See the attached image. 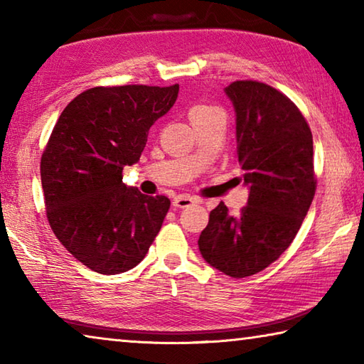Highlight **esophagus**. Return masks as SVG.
<instances>
[{
	"instance_id": "1",
	"label": "esophagus",
	"mask_w": 364,
	"mask_h": 364,
	"mask_svg": "<svg viewBox=\"0 0 364 364\" xmlns=\"http://www.w3.org/2000/svg\"><path fill=\"white\" fill-rule=\"evenodd\" d=\"M196 202H197V199H194V197L181 194V196L175 197L173 202H171V205L176 207V208H184V207H189L191 204H196Z\"/></svg>"
}]
</instances>
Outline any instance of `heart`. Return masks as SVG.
<instances>
[{"instance_id": "1", "label": "heart", "mask_w": 364, "mask_h": 364, "mask_svg": "<svg viewBox=\"0 0 364 364\" xmlns=\"http://www.w3.org/2000/svg\"><path fill=\"white\" fill-rule=\"evenodd\" d=\"M212 107H208V106H194L193 109L189 110V117L191 115H194V114H199V112H204V110H210Z\"/></svg>"}]
</instances>
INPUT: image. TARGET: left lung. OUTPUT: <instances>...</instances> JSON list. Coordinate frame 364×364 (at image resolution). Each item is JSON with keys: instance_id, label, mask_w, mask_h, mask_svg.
<instances>
[{"instance_id": "obj_1", "label": "left lung", "mask_w": 364, "mask_h": 364, "mask_svg": "<svg viewBox=\"0 0 364 364\" xmlns=\"http://www.w3.org/2000/svg\"><path fill=\"white\" fill-rule=\"evenodd\" d=\"M236 112V143L249 199L237 217L220 204L199 236L210 267L231 278L252 276L294 241L315 197L313 136L297 106L252 80L225 88Z\"/></svg>"}]
</instances>
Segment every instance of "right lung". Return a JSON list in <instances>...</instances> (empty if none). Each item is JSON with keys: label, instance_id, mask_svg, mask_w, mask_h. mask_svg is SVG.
<instances>
[{"label": "right lung", "instance_id": "obj_1", "mask_svg": "<svg viewBox=\"0 0 364 364\" xmlns=\"http://www.w3.org/2000/svg\"><path fill=\"white\" fill-rule=\"evenodd\" d=\"M180 86H96L63 110L41 156L48 221L85 267L117 274L136 267L170 200L122 181L141 157L149 128L173 107Z\"/></svg>", "mask_w": 364, "mask_h": 364}]
</instances>
